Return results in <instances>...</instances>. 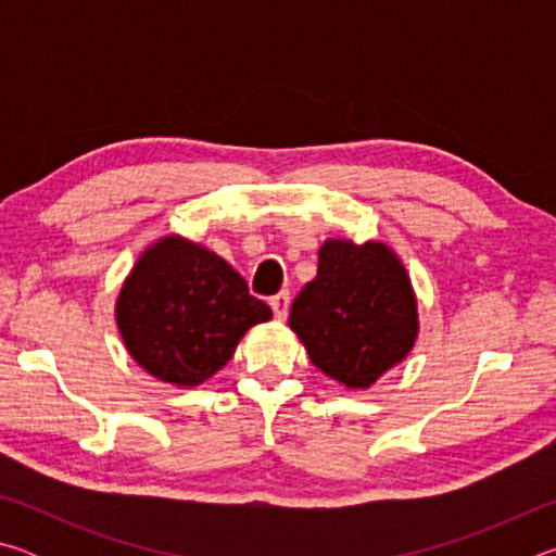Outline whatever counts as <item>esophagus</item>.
I'll list each match as a JSON object with an SVG mask.
<instances>
[{
  "label": "esophagus",
  "instance_id": "obj_1",
  "mask_svg": "<svg viewBox=\"0 0 556 556\" xmlns=\"http://www.w3.org/2000/svg\"><path fill=\"white\" fill-rule=\"evenodd\" d=\"M269 306H271V312H275V318L285 321L287 314H289V291H279L277 296H271Z\"/></svg>",
  "mask_w": 556,
  "mask_h": 556
}]
</instances>
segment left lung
Instances as JSON below:
<instances>
[{"instance_id":"left-lung-1","label":"left lung","mask_w":556,"mask_h":556,"mask_svg":"<svg viewBox=\"0 0 556 556\" xmlns=\"http://www.w3.org/2000/svg\"><path fill=\"white\" fill-rule=\"evenodd\" d=\"M289 326L318 370L348 390H365L414 348L417 296L384 242L326 240L316 277L291 304Z\"/></svg>"}]
</instances>
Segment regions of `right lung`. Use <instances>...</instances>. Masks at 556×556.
Masks as SVG:
<instances>
[{
	"label": "right lung",
	"mask_w": 556,
	"mask_h": 556,
	"mask_svg": "<svg viewBox=\"0 0 556 556\" xmlns=\"http://www.w3.org/2000/svg\"><path fill=\"white\" fill-rule=\"evenodd\" d=\"M115 318L129 355L176 388H195L230 361L240 338L271 318L228 262L181 235L142 252L119 289Z\"/></svg>",
	"instance_id": "1"
}]
</instances>
